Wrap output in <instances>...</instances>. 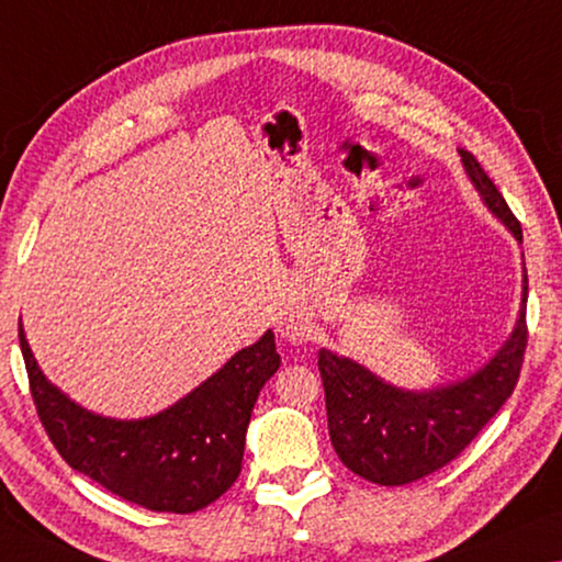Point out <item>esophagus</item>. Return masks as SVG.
<instances>
[{
    "label": "esophagus",
    "instance_id": "esophagus-1",
    "mask_svg": "<svg viewBox=\"0 0 562 562\" xmlns=\"http://www.w3.org/2000/svg\"><path fill=\"white\" fill-rule=\"evenodd\" d=\"M308 318H304V314H299V311H293V314H289L281 322V334L293 344L308 339Z\"/></svg>",
    "mask_w": 562,
    "mask_h": 562
}]
</instances>
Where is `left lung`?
<instances>
[{
    "label": "left lung",
    "instance_id": "obj_1",
    "mask_svg": "<svg viewBox=\"0 0 562 562\" xmlns=\"http://www.w3.org/2000/svg\"><path fill=\"white\" fill-rule=\"evenodd\" d=\"M474 191L492 215L522 244V228L474 155L460 150ZM528 273L522 261V299L513 334L474 374L435 390H402L374 371L329 349L318 351L329 437L339 460L376 485H409L452 462L495 417L520 376L528 326Z\"/></svg>",
    "mask_w": 562,
    "mask_h": 562
}]
</instances>
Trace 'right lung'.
Wrapping results in <instances>:
<instances>
[{
  "label": "right lung",
  "mask_w": 562,
  "mask_h": 562,
  "mask_svg": "<svg viewBox=\"0 0 562 562\" xmlns=\"http://www.w3.org/2000/svg\"><path fill=\"white\" fill-rule=\"evenodd\" d=\"M20 347L34 407L63 460L127 503L178 515L203 510L236 482L258 392L281 364L269 329L168 409L115 419L80 407L42 374L22 322Z\"/></svg>",
  "instance_id": "right-lung-1"
}]
</instances>
